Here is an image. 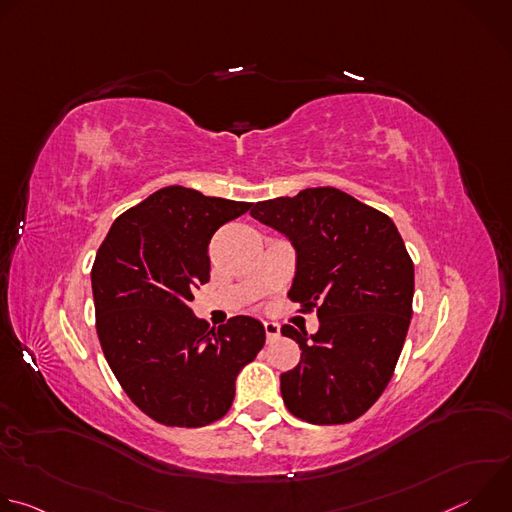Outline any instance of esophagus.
Returning a JSON list of instances; mask_svg holds the SVG:
<instances>
[{
	"mask_svg": "<svg viewBox=\"0 0 512 512\" xmlns=\"http://www.w3.org/2000/svg\"><path fill=\"white\" fill-rule=\"evenodd\" d=\"M263 328H265V334H267V342H273V340L279 336V324H275V322H265Z\"/></svg>",
	"mask_w": 512,
	"mask_h": 512,
	"instance_id": "1",
	"label": "esophagus"
}]
</instances>
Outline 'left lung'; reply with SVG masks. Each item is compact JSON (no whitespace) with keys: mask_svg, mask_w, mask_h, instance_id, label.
<instances>
[{"mask_svg":"<svg viewBox=\"0 0 512 512\" xmlns=\"http://www.w3.org/2000/svg\"><path fill=\"white\" fill-rule=\"evenodd\" d=\"M251 216L294 243L287 298L320 320L310 338L281 328L302 350L281 373L285 407L316 425L358 419L387 389L413 314V261L395 223L332 186L257 202Z\"/></svg>","mask_w":512,"mask_h":512,"instance_id":"obj_1","label":"left lung"}]
</instances>
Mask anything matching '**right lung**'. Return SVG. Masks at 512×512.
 <instances>
[{
    "instance_id": "right-lung-1",
    "label": "right lung",
    "mask_w": 512,
    "mask_h": 512,
    "mask_svg": "<svg viewBox=\"0 0 512 512\" xmlns=\"http://www.w3.org/2000/svg\"><path fill=\"white\" fill-rule=\"evenodd\" d=\"M249 208L166 186L117 216L97 251L91 283L103 354L125 395L162 425L225 417L239 371L265 344L255 318L210 328L188 308L210 279L212 235Z\"/></svg>"
}]
</instances>
